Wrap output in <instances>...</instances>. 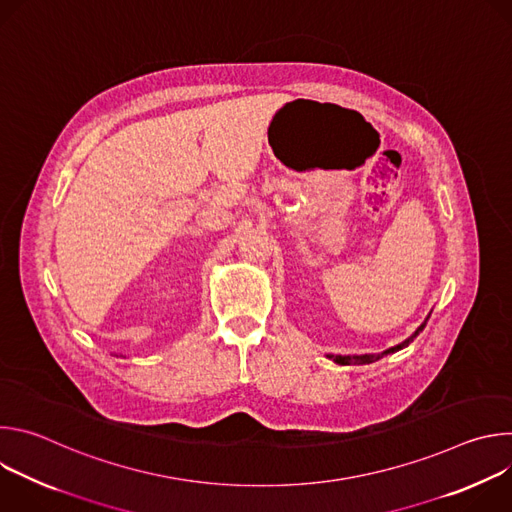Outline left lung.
<instances>
[{
	"label": "left lung",
	"mask_w": 512,
	"mask_h": 512,
	"mask_svg": "<svg viewBox=\"0 0 512 512\" xmlns=\"http://www.w3.org/2000/svg\"><path fill=\"white\" fill-rule=\"evenodd\" d=\"M427 320H429V316H427ZM427 320L407 338V340H403L401 344H397V346H391V348H387L385 352H381V354H362V356H342V354H328V358H332L334 362H338V364H367V362H375V360H379L381 356H387V354H391V352H397V350H401V348H405V346H409L411 342H413V338H417V334L425 328V324H427Z\"/></svg>",
	"instance_id": "1"
}]
</instances>
